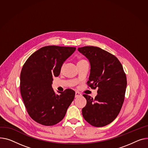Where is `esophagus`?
<instances>
[{
	"mask_svg": "<svg viewBox=\"0 0 148 148\" xmlns=\"http://www.w3.org/2000/svg\"><path fill=\"white\" fill-rule=\"evenodd\" d=\"M81 93H79V92H77V91H76V92H75V97H80V96H81Z\"/></svg>",
	"mask_w": 148,
	"mask_h": 148,
	"instance_id": "1",
	"label": "esophagus"
}]
</instances>
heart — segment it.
I'll use <instances>...</instances> for the list:
<instances>
[{
    "instance_id": "obj_1",
    "label": "heart",
    "mask_w": 148,
    "mask_h": 148,
    "mask_svg": "<svg viewBox=\"0 0 148 148\" xmlns=\"http://www.w3.org/2000/svg\"><path fill=\"white\" fill-rule=\"evenodd\" d=\"M82 61H84V60H80V61H79V62H82ZM63 65H62V67H63Z\"/></svg>"
}]
</instances>
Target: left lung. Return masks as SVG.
<instances>
[{
	"mask_svg": "<svg viewBox=\"0 0 148 148\" xmlns=\"http://www.w3.org/2000/svg\"><path fill=\"white\" fill-rule=\"evenodd\" d=\"M77 49L90 62L86 84L92 89L98 88L94 99L83 95L86 100L83 117L92 126L107 125L117 117L124 101L127 77L123 66L114 55L100 48L86 46Z\"/></svg>",
	"mask_w": 148,
	"mask_h": 148,
	"instance_id": "obj_1",
	"label": "left lung"
}]
</instances>
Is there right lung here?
Listing matches in <instances>:
<instances>
[{"label": "right lung", "instance_id": "1", "mask_svg": "<svg viewBox=\"0 0 148 148\" xmlns=\"http://www.w3.org/2000/svg\"><path fill=\"white\" fill-rule=\"evenodd\" d=\"M75 47L51 45L32 54L24 64L20 75V92L30 116L36 123L54 125L62 121L73 101L75 92L66 89L56 94L51 84L60 75L64 61Z\"/></svg>", "mask_w": 148, "mask_h": 148}]
</instances>
